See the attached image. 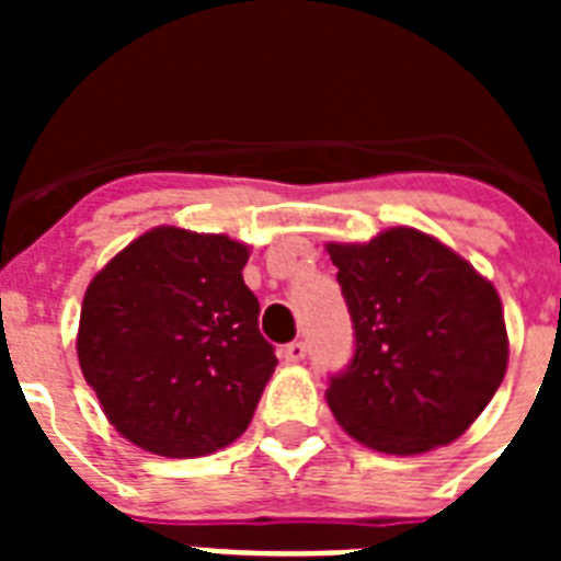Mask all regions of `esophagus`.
<instances>
[{"instance_id": "1", "label": "esophagus", "mask_w": 561, "mask_h": 561, "mask_svg": "<svg viewBox=\"0 0 561 561\" xmlns=\"http://www.w3.org/2000/svg\"><path fill=\"white\" fill-rule=\"evenodd\" d=\"M280 354H284L286 362H304L306 359V342H300V340L289 342V345H284V348H280Z\"/></svg>"}]
</instances>
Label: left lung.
I'll list each match as a JSON object with an SVG mask.
<instances>
[{"instance_id": "left-lung-1", "label": "left lung", "mask_w": 561, "mask_h": 561, "mask_svg": "<svg viewBox=\"0 0 561 561\" xmlns=\"http://www.w3.org/2000/svg\"><path fill=\"white\" fill-rule=\"evenodd\" d=\"M354 323L329 408L359 444L419 455L453 444L497 393L508 365L494 286L435 238L393 227L368 244H329Z\"/></svg>"}]
</instances>
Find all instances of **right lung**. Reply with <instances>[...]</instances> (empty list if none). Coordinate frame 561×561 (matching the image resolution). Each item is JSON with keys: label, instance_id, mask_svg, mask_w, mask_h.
<instances>
[{"label": "right lung", "instance_id": "right-lung-1", "mask_svg": "<svg viewBox=\"0 0 561 561\" xmlns=\"http://www.w3.org/2000/svg\"><path fill=\"white\" fill-rule=\"evenodd\" d=\"M247 257L227 236L157 227L92 277L78 362L114 430L146 453L196 458L250 427L277 359Z\"/></svg>", "mask_w": 561, "mask_h": 561}]
</instances>
